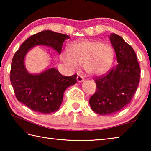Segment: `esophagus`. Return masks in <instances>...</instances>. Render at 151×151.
I'll list each match as a JSON object with an SVG mask.
<instances>
[{"instance_id":"34e87169","label":"esophagus","mask_w":151,"mask_h":151,"mask_svg":"<svg viewBox=\"0 0 151 151\" xmlns=\"http://www.w3.org/2000/svg\"><path fill=\"white\" fill-rule=\"evenodd\" d=\"M76 80H77V82H81L84 81V78L82 75H78L77 77H76Z\"/></svg>"}]
</instances>
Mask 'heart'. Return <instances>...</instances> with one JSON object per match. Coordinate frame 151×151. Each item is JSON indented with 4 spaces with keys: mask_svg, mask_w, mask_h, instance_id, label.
Here are the masks:
<instances>
[{
    "mask_svg": "<svg viewBox=\"0 0 151 151\" xmlns=\"http://www.w3.org/2000/svg\"><path fill=\"white\" fill-rule=\"evenodd\" d=\"M63 62L72 69L83 65L89 75H103L110 69L115 58L114 48L97 40H82L73 43L68 52L63 53Z\"/></svg>",
    "mask_w": 151,
    "mask_h": 151,
    "instance_id": "b5f03b06",
    "label": "heart"
}]
</instances>
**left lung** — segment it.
I'll return each mask as SVG.
<instances>
[{"mask_svg": "<svg viewBox=\"0 0 151 151\" xmlns=\"http://www.w3.org/2000/svg\"><path fill=\"white\" fill-rule=\"evenodd\" d=\"M110 40L118 63L106 75L95 78L97 89L89 101L92 110L102 115L115 114L126 107L140 79V67L132 47L117 34H111Z\"/></svg>", "mask_w": 151, "mask_h": 151, "instance_id": "8db88e82", "label": "left lung"}]
</instances>
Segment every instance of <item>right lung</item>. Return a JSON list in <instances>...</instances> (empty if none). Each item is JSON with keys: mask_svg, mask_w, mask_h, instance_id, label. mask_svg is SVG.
<instances>
[{"mask_svg": "<svg viewBox=\"0 0 151 151\" xmlns=\"http://www.w3.org/2000/svg\"><path fill=\"white\" fill-rule=\"evenodd\" d=\"M67 34L43 30L34 34L22 43L13 57L10 81L18 101L36 112L47 114L57 111L69 86L76 83V76H63L55 68L47 69L39 74H30L24 60L28 50L36 45L51 47L60 54Z\"/></svg>", "mask_w": 151, "mask_h": 151, "instance_id": "obj_1", "label": "right lung"}]
</instances>
